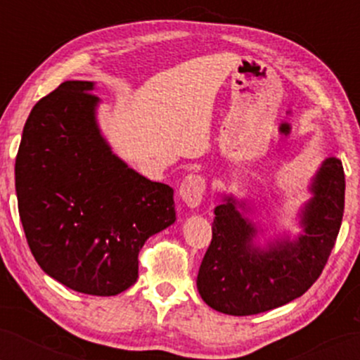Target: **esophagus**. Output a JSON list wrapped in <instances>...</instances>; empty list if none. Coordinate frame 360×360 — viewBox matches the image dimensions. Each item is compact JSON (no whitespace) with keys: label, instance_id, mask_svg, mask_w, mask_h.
<instances>
[{"label":"esophagus","instance_id":"esophagus-1","mask_svg":"<svg viewBox=\"0 0 360 360\" xmlns=\"http://www.w3.org/2000/svg\"><path fill=\"white\" fill-rule=\"evenodd\" d=\"M205 194V179L201 176L188 174L181 181L179 196L189 208H196L201 203Z\"/></svg>","mask_w":360,"mask_h":360}]
</instances>
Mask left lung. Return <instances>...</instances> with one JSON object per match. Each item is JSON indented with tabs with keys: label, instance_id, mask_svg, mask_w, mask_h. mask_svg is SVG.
<instances>
[{
	"label": "left lung",
	"instance_id": "left-lung-1",
	"mask_svg": "<svg viewBox=\"0 0 360 360\" xmlns=\"http://www.w3.org/2000/svg\"><path fill=\"white\" fill-rule=\"evenodd\" d=\"M309 196L295 225L301 232H269L255 218V203L221 194L214 208L213 238L196 286L210 308L245 316L269 311L300 298L323 271L344 217L342 160L328 157L309 179Z\"/></svg>",
	"mask_w": 360,
	"mask_h": 360
}]
</instances>
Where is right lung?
Returning a JSON list of instances; mask_svg holds the SVG:
<instances>
[{"label": "right lung", "mask_w": 360, "mask_h": 360, "mask_svg": "<svg viewBox=\"0 0 360 360\" xmlns=\"http://www.w3.org/2000/svg\"><path fill=\"white\" fill-rule=\"evenodd\" d=\"M93 81H65L23 127L15 188L25 237L45 274L72 291L115 296L139 278V252L176 221L174 189L115 154Z\"/></svg>", "instance_id": "1"}]
</instances>
